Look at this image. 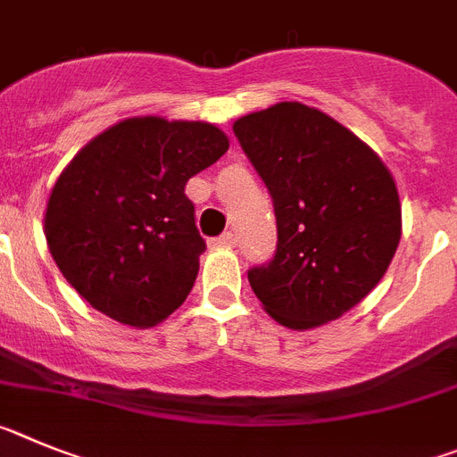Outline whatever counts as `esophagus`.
<instances>
[{"instance_id":"1","label":"esophagus","mask_w":457,"mask_h":457,"mask_svg":"<svg viewBox=\"0 0 457 457\" xmlns=\"http://www.w3.org/2000/svg\"><path fill=\"white\" fill-rule=\"evenodd\" d=\"M209 245H212V248H232V245H237V234L234 232L220 234L219 238H212Z\"/></svg>"}]
</instances>
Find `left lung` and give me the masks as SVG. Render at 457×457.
<instances>
[{
    "instance_id": "left-lung-1",
    "label": "left lung",
    "mask_w": 457,
    "mask_h": 457,
    "mask_svg": "<svg viewBox=\"0 0 457 457\" xmlns=\"http://www.w3.org/2000/svg\"><path fill=\"white\" fill-rule=\"evenodd\" d=\"M273 195L278 248L248 282L270 319L312 330L339 319L387 273L401 241L392 172L323 111L278 102L232 125Z\"/></svg>"
}]
</instances>
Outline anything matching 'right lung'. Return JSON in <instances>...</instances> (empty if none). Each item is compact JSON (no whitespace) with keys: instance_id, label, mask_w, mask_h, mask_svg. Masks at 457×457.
I'll return each instance as SVG.
<instances>
[{"instance_id":"obj_1","label":"right lung","mask_w":457,"mask_h":457,"mask_svg":"<svg viewBox=\"0 0 457 457\" xmlns=\"http://www.w3.org/2000/svg\"><path fill=\"white\" fill-rule=\"evenodd\" d=\"M228 147L212 122L137 116L77 152L49 193L45 238L81 298L131 328L182 305L204 253L184 187Z\"/></svg>"}]
</instances>
